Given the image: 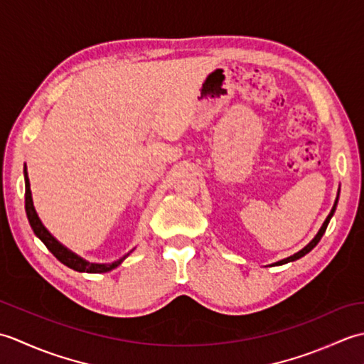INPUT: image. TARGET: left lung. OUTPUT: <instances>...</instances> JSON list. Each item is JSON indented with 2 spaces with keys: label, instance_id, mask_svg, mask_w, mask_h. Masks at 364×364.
I'll return each mask as SVG.
<instances>
[{
  "label": "left lung",
  "instance_id": "1",
  "mask_svg": "<svg viewBox=\"0 0 364 364\" xmlns=\"http://www.w3.org/2000/svg\"><path fill=\"white\" fill-rule=\"evenodd\" d=\"M338 197H339V191H338ZM338 197H336V200H335V205H333V208H331V211H330V214L327 215V219H326V222L322 223V227H321V230L318 231V235H316L313 239H311V242L310 244H306L304 249H301L300 252H297V253H294L292 257H288V258H284V259H282V261H277L275 264H272V266H282V264H286V262H291V261H296V259H299V258H301V257H305V255L308 253V252H311L316 245H318V242L321 241V237L323 236V233H326V230H327V225H328V222H330V219L333 218V214H335V211H336V205H338Z\"/></svg>",
  "mask_w": 364,
  "mask_h": 364
}]
</instances>
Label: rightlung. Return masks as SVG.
<instances>
[{"label":"right lung","instance_id":"right-lung-1","mask_svg":"<svg viewBox=\"0 0 364 364\" xmlns=\"http://www.w3.org/2000/svg\"><path fill=\"white\" fill-rule=\"evenodd\" d=\"M23 173H25V210H26L29 225H31V228H33L34 235L41 239V241L46 245V249H48L54 255V257H56L67 267L76 270V272H87V274L109 272V270L122 264L123 259H125L131 252L114 262H107V264H97V262H89L86 259H82L81 257H78V255L73 253L72 250H68L67 247L60 244L58 239L43 227L42 220L38 219V215L36 213V208L33 203V196H31V184H29V178H28L26 164H25V170H23Z\"/></svg>","mask_w":364,"mask_h":364}]
</instances>
